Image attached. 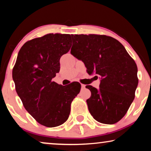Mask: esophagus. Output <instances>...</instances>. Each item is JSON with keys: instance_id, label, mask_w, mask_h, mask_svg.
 Listing matches in <instances>:
<instances>
[{"instance_id": "esophagus-1", "label": "esophagus", "mask_w": 151, "mask_h": 151, "mask_svg": "<svg viewBox=\"0 0 151 151\" xmlns=\"http://www.w3.org/2000/svg\"><path fill=\"white\" fill-rule=\"evenodd\" d=\"M81 87L82 89H83V88H85V85H84V84H81Z\"/></svg>"}]
</instances>
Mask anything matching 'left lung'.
<instances>
[{"label":"left lung","mask_w":151,"mask_h":151,"mask_svg":"<svg viewBox=\"0 0 151 151\" xmlns=\"http://www.w3.org/2000/svg\"><path fill=\"white\" fill-rule=\"evenodd\" d=\"M71 37V54L83 62L89 75L94 73L100 78L99 89L86 86L91 93L86 100L91 115L100 123L117 122L135 98L138 84L136 63L124 47L112 37L96 34Z\"/></svg>","instance_id":"obj_1"}]
</instances>
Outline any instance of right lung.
Here are the masks:
<instances>
[{
    "label": "right lung",
    "instance_id": "obj_1",
    "mask_svg": "<svg viewBox=\"0 0 151 151\" xmlns=\"http://www.w3.org/2000/svg\"><path fill=\"white\" fill-rule=\"evenodd\" d=\"M71 42V35L60 34L29 40L20 49L13 68L16 91L24 107L45 127H55L67 120L72 101L81 88L78 82L65 86L52 81Z\"/></svg>",
    "mask_w": 151,
    "mask_h": 151
}]
</instances>
